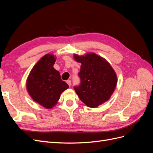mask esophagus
Segmentation results:
<instances>
[{"label":"esophagus","instance_id":"obj_1","mask_svg":"<svg viewBox=\"0 0 153 153\" xmlns=\"http://www.w3.org/2000/svg\"><path fill=\"white\" fill-rule=\"evenodd\" d=\"M66 83L68 84L69 86H71V80H68L66 81Z\"/></svg>","mask_w":153,"mask_h":153}]
</instances>
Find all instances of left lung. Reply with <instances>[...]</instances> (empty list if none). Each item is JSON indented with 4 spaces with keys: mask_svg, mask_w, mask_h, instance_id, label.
<instances>
[{
    "mask_svg": "<svg viewBox=\"0 0 153 153\" xmlns=\"http://www.w3.org/2000/svg\"><path fill=\"white\" fill-rule=\"evenodd\" d=\"M81 63L78 73L81 83L74 89L80 100L91 108H96L108 101L116 87L117 77L114 69L103 57L94 53L73 55Z\"/></svg>",
    "mask_w": 153,
    "mask_h": 153,
    "instance_id": "8db88e82",
    "label": "left lung"
}]
</instances>
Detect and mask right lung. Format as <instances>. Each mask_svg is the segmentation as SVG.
<instances>
[{"label":"right lung","mask_w":153,"mask_h":153,"mask_svg":"<svg viewBox=\"0 0 153 153\" xmlns=\"http://www.w3.org/2000/svg\"><path fill=\"white\" fill-rule=\"evenodd\" d=\"M55 61V55H45L32 68L26 81L27 91L31 98L47 109L56 105L62 92L69 87L54 69Z\"/></svg>","instance_id":"right-lung-1"}]
</instances>
